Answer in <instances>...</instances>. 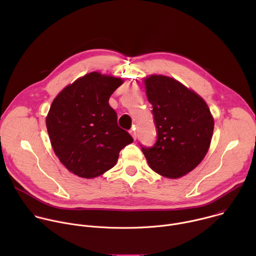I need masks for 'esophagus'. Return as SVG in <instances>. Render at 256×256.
I'll return each instance as SVG.
<instances>
[{"label": "esophagus", "instance_id": "1", "mask_svg": "<svg viewBox=\"0 0 256 256\" xmlns=\"http://www.w3.org/2000/svg\"><path fill=\"white\" fill-rule=\"evenodd\" d=\"M130 134H132V136L134 138V140L136 138V128H132V130H130Z\"/></svg>", "mask_w": 256, "mask_h": 256}]
</instances>
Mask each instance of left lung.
Instances as JSON below:
<instances>
[{
	"label": "left lung",
	"instance_id": "obj_1",
	"mask_svg": "<svg viewBox=\"0 0 256 256\" xmlns=\"http://www.w3.org/2000/svg\"><path fill=\"white\" fill-rule=\"evenodd\" d=\"M153 106L157 140L153 147L140 144L149 166L168 178H179L204 158L214 132V118L204 100L180 82L161 75L144 80Z\"/></svg>",
	"mask_w": 256,
	"mask_h": 256
}]
</instances>
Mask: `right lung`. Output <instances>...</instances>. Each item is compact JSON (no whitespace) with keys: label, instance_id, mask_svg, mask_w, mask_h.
Here are the masks:
<instances>
[{"label":"right lung","instance_id":"1","mask_svg":"<svg viewBox=\"0 0 256 256\" xmlns=\"http://www.w3.org/2000/svg\"><path fill=\"white\" fill-rule=\"evenodd\" d=\"M120 78L92 72L66 86L52 101L46 128L54 152L68 170L83 178L112 169L132 136L118 124L109 97Z\"/></svg>","mask_w":256,"mask_h":256}]
</instances>
